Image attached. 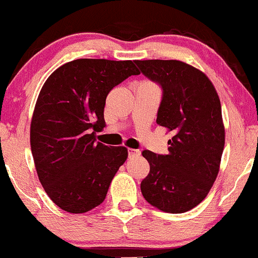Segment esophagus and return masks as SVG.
Wrapping results in <instances>:
<instances>
[{"label": "esophagus", "instance_id": "34e87169", "mask_svg": "<svg viewBox=\"0 0 258 258\" xmlns=\"http://www.w3.org/2000/svg\"><path fill=\"white\" fill-rule=\"evenodd\" d=\"M141 154V152L138 149H134V148H128V155L130 158H134V157H138Z\"/></svg>", "mask_w": 258, "mask_h": 258}]
</instances>
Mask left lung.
Segmentation results:
<instances>
[{
  "mask_svg": "<svg viewBox=\"0 0 258 258\" xmlns=\"http://www.w3.org/2000/svg\"><path fill=\"white\" fill-rule=\"evenodd\" d=\"M135 62L163 88L157 123L172 134L169 154L142 152L151 169L141 191L153 207L183 213L207 197L219 172L225 144L219 97L211 79L186 62Z\"/></svg>",
  "mask_w": 258,
  "mask_h": 258,
  "instance_id": "1",
  "label": "left lung"
}]
</instances>
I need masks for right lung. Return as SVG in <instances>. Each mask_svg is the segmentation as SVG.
Here are the masks:
<instances>
[{"mask_svg":"<svg viewBox=\"0 0 258 258\" xmlns=\"http://www.w3.org/2000/svg\"><path fill=\"white\" fill-rule=\"evenodd\" d=\"M140 75L131 60L78 58L62 64L45 81L30 122V147L36 174L50 200L69 213L98 207L126 147L95 143L105 127L104 107L112 88Z\"/></svg>","mask_w":258,"mask_h":258,"instance_id":"add662e5","label":"right lung"}]
</instances>
